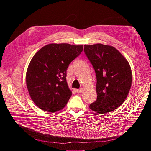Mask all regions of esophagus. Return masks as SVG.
<instances>
[{
    "label": "esophagus",
    "mask_w": 151,
    "mask_h": 151,
    "mask_svg": "<svg viewBox=\"0 0 151 151\" xmlns=\"http://www.w3.org/2000/svg\"><path fill=\"white\" fill-rule=\"evenodd\" d=\"M76 91H77V93H82L83 92V88H80L79 89L76 90Z\"/></svg>",
    "instance_id": "1"
}]
</instances>
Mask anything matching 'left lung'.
Returning <instances> with one entry per match:
<instances>
[{"label":"left lung","mask_w":151,"mask_h":151,"mask_svg":"<svg viewBox=\"0 0 151 151\" xmlns=\"http://www.w3.org/2000/svg\"><path fill=\"white\" fill-rule=\"evenodd\" d=\"M84 52L97 79V99L89 108L99 114L115 110L125 101L131 88L132 74L129 62L117 49L108 45H85Z\"/></svg>","instance_id":"1"}]
</instances>
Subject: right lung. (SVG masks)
Masks as SVG:
<instances>
[{
  "label": "right lung",
  "instance_id": "1",
  "mask_svg": "<svg viewBox=\"0 0 151 151\" xmlns=\"http://www.w3.org/2000/svg\"><path fill=\"white\" fill-rule=\"evenodd\" d=\"M83 50V45L50 43L35 54L27 68L26 82L32 101L39 108L55 113L65 106L72 96L67 69Z\"/></svg>",
  "mask_w": 151,
  "mask_h": 151
}]
</instances>
